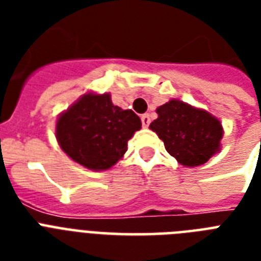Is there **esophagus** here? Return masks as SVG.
<instances>
[{
	"label": "esophagus",
	"mask_w": 261,
	"mask_h": 261,
	"mask_svg": "<svg viewBox=\"0 0 261 261\" xmlns=\"http://www.w3.org/2000/svg\"><path fill=\"white\" fill-rule=\"evenodd\" d=\"M141 120H142L143 127H149V124H150V115L149 114L142 115V116H141Z\"/></svg>",
	"instance_id": "34e87169"
}]
</instances>
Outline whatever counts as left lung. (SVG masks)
Masks as SVG:
<instances>
[{"label": "left lung", "mask_w": 261, "mask_h": 261, "mask_svg": "<svg viewBox=\"0 0 261 261\" xmlns=\"http://www.w3.org/2000/svg\"><path fill=\"white\" fill-rule=\"evenodd\" d=\"M159 118L149 128L163 139L165 149L184 167H199L218 153L223 130L218 119L180 100L157 108Z\"/></svg>", "instance_id": "8db88e82"}]
</instances>
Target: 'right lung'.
<instances>
[{"mask_svg":"<svg viewBox=\"0 0 261 261\" xmlns=\"http://www.w3.org/2000/svg\"><path fill=\"white\" fill-rule=\"evenodd\" d=\"M141 126L138 115L114 106L110 93H87L59 115L55 135L73 161L90 171H106L122 160Z\"/></svg>","mask_w":261,"mask_h":261,"instance_id":"obj_1","label":"right lung"}]
</instances>
